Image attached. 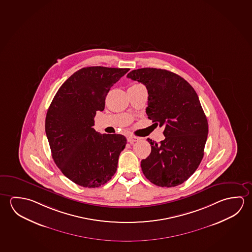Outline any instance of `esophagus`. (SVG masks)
Instances as JSON below:
<instances>
[{
	"label": "esophagus",
	"mask_w": 252,
	"mask_h": 252,
	"mask_svg": "<svg viewBox=\"0 0 252 252\" xmlns=\"http://www.w3.org/2000/svg\"><path fill=\"white\" fill-rule=\"evenodd\" d=\"M138 140H140V138H138V137L132 136V135H129V136L127 137V141L128 142H130L131 144L136 142Z\"/></svg>",
	"instance_id": "esophagus-1"
}]
</instances>
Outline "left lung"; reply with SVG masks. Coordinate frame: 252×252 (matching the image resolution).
<instances>
[{
	"label": "left lung",
	"instance_id": "obj_1",
	"mask_svg": "<svg viewBox=\"0 0 252 252\" xmlns=\"http://www.w3.org/2000/svg\"><path fill=\"white\" fill-rule=\"evenodd\" d=\"M127 78L144 84L149 93L146 113L154 125L165 127L160 143L148 139L151 153L140 162L142 172L156 186H179L198 169L208 134L198 95L185 79L165 69H135Z\"/></svg>",
	"mask_w": 252,
	"mask_h": 252
}]
</instances>
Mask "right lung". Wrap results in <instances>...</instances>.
<instances>
[{
    "label": "right lung",
    "instance_id": "add662e5",
    "mask_svg": "<svg viewBox=\"0 0 252 252\" xmlns=\"http://www.w3.org/2000/svg\"><path fill=\"white\" fill-rule=\"evenodd\" d=\"M129 68L88 66L62 84L46 113L52 157L62 173L78 186L95 188L115 174L126 144L121 134H99L92 127L111 87Z\"/></svg>",
    "mask_w": 252,
    "mask_h": 252
}]
</instances>
